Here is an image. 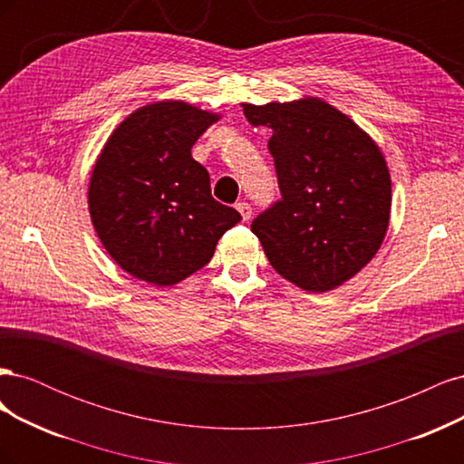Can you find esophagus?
Here are the masks:
<instances>
[{"label": "esophagus", "mask_w": 464, "mask_h": 464, "mask_svg": "<svg viewBox=\"0 0 464 464\" xmlns=\"http://www.w3.org/2000/svg\"><path fill=\"white\" fill-rule=\"evenodd\" d=\"M236 208H237V213L242 215L244 220H249V218H251V207H249V203L240 201V203H236Z\"/></svg>", "instance_id": "esophagus-1"}]
</instances>
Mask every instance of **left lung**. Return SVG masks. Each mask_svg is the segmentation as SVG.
Returning <instances> with one entry per match:
<instances>
[{
	"label": "left lung",
	"instance_id": "8db88e82",
	"mask_svg": "<svg viewBox=\"0 0 464 464\" xmlns=\"http://www.w3.org/2000/svg\"><path fill=\"white\" fill-rule=\"evenodd\" d=\"M251 125L273 131L280 199L251 222L273 269L327 292L366 266L391 213V176L372 137L319 98L244 104Z\"/></svg>",
	"mask_w": 464,
	"mask_h": 464
}]
</instances>
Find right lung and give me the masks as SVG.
I'll use <instances>...</instances> for the list:
<instances>
[{"instance_id": "right-lung-1", "label": "right lung", "mask_w": 464, "mask_h": 464, "mask_svg": "<svg viewBox=\"0 0 464 464\" xmlns=\"http://www.w3.org/2000/svg\"><path fill=\"white\" fill-rule=\"evenodd\" d=\"M217 120L188 102H154L106 141L91 176L89 210L110 257L131 276L157 286L179 283L242 220L210 195L208 172L191 157Z\"/></svg>"}]
</instances>
